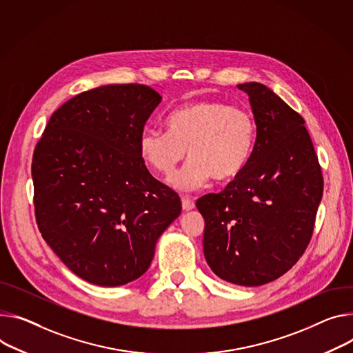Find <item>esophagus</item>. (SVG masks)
Wrapping results in <instances>:
<instances>
[{"mask_svg":"<svg viewBox=\"0 0 353 353\" xmlns=\"http://www.w3.org/2000/svg\"><path fill=\"white\" fill-rule=\"evenodd\" d=\"M181 207L184 211H191L196 207V204L190 197H181Z\"/></svg>","mask_w":353,"mask_h":353,"instance_id":"esophagus-1","label":"esophagus"}]
</instances>
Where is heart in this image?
Masks as SVG:
<instances>
[{"mask_svg": "<svg viewBox=\"0 0 353 353\" xmlns=\"http://www.w3.org/2000/svg\"><path fill=\"white\" fill-rule=\"evenodd\" d=\"M168 130H145L139 154L156 173L169 177L188 153L190 160L172 179L176 188L188 191L211 179L228 183L248 166L256 141V121L241 107L216 100H196L174 108Z\"/></svg>", "mask_w": 353, "mask_h": 353, "instance_id": "b5f03b06", "label": "heart"}]
</instances>
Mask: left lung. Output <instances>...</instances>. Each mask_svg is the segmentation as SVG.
<instances>
[{"mask_svg": "<svg viewBox=\"0 0 353 353\" xmlns=\"http://www.w3.org/2000/svg\"><path fill=\"white\" fill-rule=\"evenodd\" d=\"M238 88L256 121L252 157L221 193L196 205L208 266L222 280L253 287L283 276L305 252L324 179L303 117L261 83Z\"/></svg>", "mask_w": 353, "mask_h": 353, "instance_id": "left-lung-1", "label": "left lung"}]
</instances>
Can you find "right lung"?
I'll return each instance as SVG.
<instances>
[{
    "label": "right lung",
    "instance_id": "right-lung-1",
    "mask_svg": "<svg viewBox=\"0 0 353 353\" xmlns=\"http://www.w3.org/2000/svg\"><path fill=\"white\" fill-rule=\"evenodd\" d=\"M160 101L145 84L84 91L53 112L34 150L38 228L88 283L115 287L141 277L156 241L181 212L180 197L139 154L145 122Z\"/></svg>",
    "mask_w": 353,
    "mask_h": 353
}]
</instances>
